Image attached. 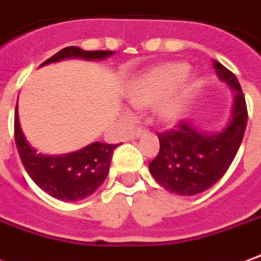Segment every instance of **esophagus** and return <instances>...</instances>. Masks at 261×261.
Returning a JSON list of instances; mask_svg holds the SVG:
<instances>
[{"mask_svg":"<svg viewBox=\"0 0 261 261\" xmlns=\"http://www.w3.org/2000/svg\"><path fill=\"white\" fill-rule=\"evenodd\" d=\"M144 133H145V130H143V128H137V130L131 131L130 134H128V138L134 140V138H138L140 136H143Z\"/></svg>","mask_w":261,"mask_h":261,"instance_id":"34e87169","label":"esophagus"}]
</instances>
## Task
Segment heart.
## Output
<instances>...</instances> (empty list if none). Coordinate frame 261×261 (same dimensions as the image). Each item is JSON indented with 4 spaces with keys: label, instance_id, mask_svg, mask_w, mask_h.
<instances>
[{
    "label": "heart",
    "instance_id": "1",
    "mask_svg": "<svg viewBox=\"0 0 261 261\" xmlns=\"http://www.w3.org/2000/svg\"><path fill=\"white\" fill-rule=\"evenodd\" d=\"M187 65L179 62L151 67L131 80L125 97L136 110L154 107L158 121L172 124L182 117L192 96L194 85L184 77Z\"/></svg>",
    "mask_w": 261,
    "mask_h": 261
}]
</instances>
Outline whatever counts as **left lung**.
<instances>
[{
    "instance_id": "left-lung-1",
    "label": "left lung",
    "mask_w": 261,
    "mask_h": 261,
    "mask_svg": "<svg viewBox=\"0 0 261 261\" xmlns=\"http://www.w3.org/2000/svg\"><path fill=\"white\" fill-rule=\"evenodd\" d=\"M213 67L234 96L227 125L220 133H206L182 120L158 134L160 152L148 165L154 179L176 195L192 196L215 185L230 167L245 136L247 107L238 77L219 62L213 61Z\"/></svg>"
}]
</instances>
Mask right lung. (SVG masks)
<instances>
[{
    "label": "right lung",
    "instance_id": "right-lung-1",
    "mask_svg": "<svg viewBox=\"0 0 261 261\" xmlns=\"http://www.w3.org/2000/svg\"><path fill=\"white\" fill-rule=\"evenodd\" d=\"M112 55L113 50H83L77 46H67L43 62L41 66L63 59L101 61ZM14 133L18 154L32 181L42 191L61 200H80L90 196L105 182L110 168L113 151L117 147L116 144L96 141L74 152L45 155L31 147L23 136L18 117V105Z\"/></svg>",
    "mask_w": 261,
    "mask_h": 261
}]
</instances>
